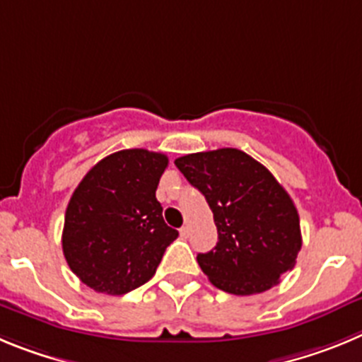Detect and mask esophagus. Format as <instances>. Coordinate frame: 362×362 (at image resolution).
I'll return each instance as SVG.
<instances>
[{
    "label": "esophagus",
    "instance_id": "1",
    "mask_svg": "<svg viewBox=\"0 0 362 362\" xmlns=\"http://www.w3.org/2000/svg\"><path fill=\"white\" fill-rule=\"evenodd\" d=\"M189 234H191V227H189V226L182 227V229H180V236L182 238H189Z\"/></svg>",
    "mask_w": 362,
    "mask_h": 362
}]
</instances>
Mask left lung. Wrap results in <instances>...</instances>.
<instances>
[{"label": "left lung", "mask_w": 362, "mask_h": 362, "mask_svg": "<svg viewBox=\"0 0 362 362\" xmlns=\"http://www.w3.org/2000/svg\"><path fill=\"white\" fill-rule=\"evenodd\" d=\"M175 165L213 211L218 243L197 259L214 286L234 296L259 294L294 269L299 214L265 165L234 148L191 153Z\"/></svg>", "instance_id": "obj_1"}]
</instances>
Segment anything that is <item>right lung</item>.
Segmentation results:
<instances>
[{"mask_svg": "<svg viewBox=\"0 0 362 362\" xmlns=\"http://www.w3.org/2000/svg\"><path fill=\"white\" fill-rule=\"evenodd\" d=\"M168 162L148 149L112 153L71 194L63 252L71 272L95 292L122 296L144 285L178 238L155 197Z\"/></svg>", "mask_w": 362, "mask_h": 362, "instance_id": "obj_1", "label": "right lung"}]
</instances>
